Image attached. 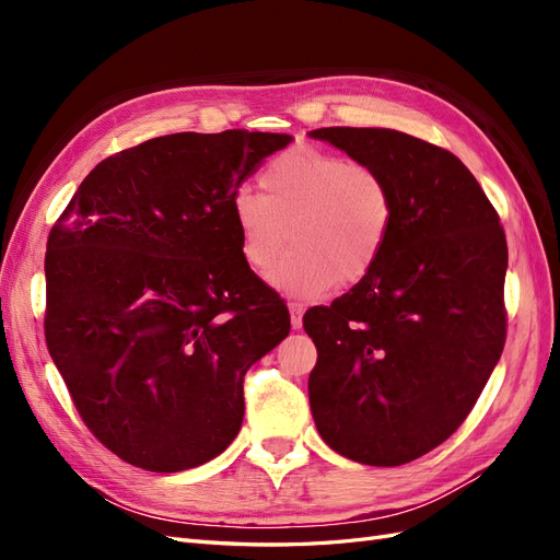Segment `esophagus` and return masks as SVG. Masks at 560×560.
I'll use <instances>...</instances> for the list:
<instances>
[{
  "label": "esophagus",
  "instance_id": "1",
  "mask_svg": "<svg viewBox=\"0 0 560 560\" xmlns=\"http://www.w3.org/2000/svg\"><path fill=\"white\" fill-rule=\"evenodd\" d=\"M290 313H292V327H294V329H301V325H303V313H306V306H303V303H299V301H292V303H290Z\"/></svg>",
  "mask_w": 560,
  "mask_h": 560
}]
</instances>
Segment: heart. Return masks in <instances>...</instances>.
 <instances>
[{
	"label": "heart",
	"instance_id": "obj_1",
	"mask_svg": "<svg viewBox=\"0 0 560 560\" xmlns=\"http://www.w3.org/2000/svg\"><path fill=\"white\" fill-rule=\"evenodd\" d=\"M259 184L264 194L238 189L231 198L241 257L252 270L273 266L290 235L294 249L273 273L282 290L317 296L376 268L395 214L376 167L296 144L264 167Z\"/></svg>",
	"mask_w": 560,
	"mask_h": 560
}]
</instances>
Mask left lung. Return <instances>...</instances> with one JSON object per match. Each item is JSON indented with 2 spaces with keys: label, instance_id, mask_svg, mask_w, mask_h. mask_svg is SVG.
I'll return each mask as SVG.
<instances>
[{
  "label": "left lung",
  "instance_id": "1",
  "mask_svg": "<svg viewBox=\"0 0 560 560\" xmlns=\"http://www.w3.org/2000/svg\"><path fill=\"white\" fill-rule=\"evenodd\" d=\"M385 177L395 214L376 268L303 315L317 348L311 411L350 460L395 467L463 425L506 338V238L451 151L387 128H319Z\"/></svg>",
  "mask_w": 560,
  "mask_h": 560
}]
</instances>
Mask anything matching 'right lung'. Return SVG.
Segmentation results:
<instances>
[{
    "label": "right lung",
    "instance_id": "right-lung-1",
    "mask_svg": "<svg viewBox=\"0 0 560 560\" xmlns=\"http://www.w3.org/2000/svg\"><path fill=\"white\" fill-rule=\"evenodd\" d=\"M290 142L241 128L147 140L97 163L50 229L46 346L121 460L191 469L238 434L243 378L290 311L243 261L231 198Z\"/></svg>",
    "mask_w": 560,
    "mask_h": 560
}]
</instances>
